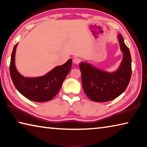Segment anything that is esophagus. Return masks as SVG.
I'll use <instances>...</instances> for the list:
<instances>
[{"label": "esophagus", "mask_w": 147, "mask_h": 147, "mask_svg": "<svg viewBox=\"0 0 147 147\" xmlns=\"http://www.w3.org/2000/svg\"><path fill=\"white\" fill-rule=\"evenodd\" d=\"M73 62H74V63H76V64H78V63H80V61H81V59H80V58H78V57H75V58H73Z\"/></svg>", "instance_id": "34e87169"}]
</instances>
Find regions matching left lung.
<instances>
[{"label":"left lung","mask_w":147,"mask_h":147,"mask_svg":"<svg viewBox=\"0 0 147 147\" xmlns=\"http://www.w3.org/2000/svg\"><path fill=\"white\" fill-rule=\"evenodd\" d=\"M123 58L120 67L114 73H109L94 67L88 63L79 64L84 93L94 102L112 100L125 91L131 75V58L129 49L123 36L118 35Z\"/></svg>","instance_id":"8db88e82"}]
</instances>
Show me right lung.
<instances>
[{"label":"right lung","mask_w":147,"mask_h":147,"mask_svg":"<svg viewBox=\"0 0 147 147\" xmlns=\"http://www.w3.org/2000/svg\"><path fill=\"white\" fill-rule=\"evenodd\" d=\"M17 43L15 45L11 56L9 73L15 87L20 93L29 100L43 102L55 96L61 89L63 82L70 72L72 59L62 65L57 66L45 75L37 78H26L17 71L15 65Z\"/></svg>","instance_id":"add662e5"}]
</instances>
